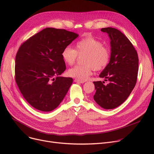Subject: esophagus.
Here are the masks:
<instances>
[{"label": "esophagus", "mask_w": 154, "mask_h": 154, "mask_svg": "<svg viewBox=\"0 0 154 154\" xmlns=\"http://www.w3.org/2000/svg\"><path fill=\"white\" fill-rule=\"evenodd\" d=\"M74 82H79V83H84V82H85V80H80V79H74Z\"/></svg>", "instance_id": "1"}]
</instances>
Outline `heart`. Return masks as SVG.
Segmentation results:
<instances>
[{"mask_svg": "<svg viewBox=\"0 0 154 154\" xmlns=\"http://www.w3.org/2000/svg\"><path fill=\"white\" fill-rule=\"evenodd\" d=\"M84 56L82 66H75L70 69V76L80 80H86L95 70H102L106 67L110 58V52L107 47L100 40L92 37H87L79 40L75 45V49L66 47L62 52L63 61L69 66L75 63L78 57Z\"/></svg>", "mask_w": 154, "mask_h": 154, "instance_id": "1", "label": "heart"}]
</instances>
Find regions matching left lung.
<instances>
[{"instance_id":"left-lung-1","label":"left lung","mask_w":154,"mask_h":154,"mask_svg":"<svg viewBox=\"0 0 154 154\" xmlns=\"http://www.w3.org/2000/svg\"><path fill=\"white\" fill-rule=\"evenodd\" d=\"M110 39V62L99 77L109 81L94 82L95 94L94 99L105 109L117 107L130 95L137 82L139 58L136 50L128 38L117 29L102 28Z\"/></svg>"}]
</instances>
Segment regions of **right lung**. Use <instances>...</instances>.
Wrapping results in <instances>:
<instances>
[{
    "label": "right lung",
    "mask_w": 154,
    "mask_h": 154,
    "mask_svg": "<svg viewBox=\"0 0 154 154\" xmlns=\"http://www.w3.org/2000/svg\"><path fill=\"white\" fill-rule=\"evenodd\" d=\"M78 36L65 29L48 27L20 46L15 56V82L34 108L52 111L66 96L73 79L60 77L66 69L62 52Z\"/></svg>",
    "instance_id": "1"
}]
</instances>
